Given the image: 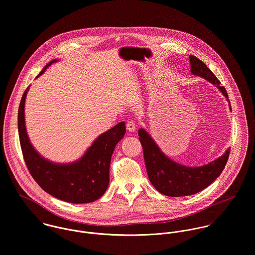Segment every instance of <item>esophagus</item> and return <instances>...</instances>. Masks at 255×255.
<instances>
[{
  "label": "esophagus",
  "mask_w": 255,
  "mask_h": 255,
  "mask_svg": "<svg viewBox=\"0 0 255 255\" xmlns=\"http://www.w3.org/2000/svg\"><path fill=\"white\" fill-rule=\"evenodd\" d=\"M126 127H127V130H128L129 132H135V131H136L137 124H136V122H135V121L130 120V121H128V122H127Z\"/></svg>",
  "instance_id": "34e87169"
}]
</instances>
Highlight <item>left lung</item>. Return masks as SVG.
Segmentation results:
<instances>
[{
	"mask_svg": "<svg viewBox=\"0 0 255 255\" xmlns=\"http://www.w3.org/2000/svg\"><path fill=\"white\" fill-rule=\"evenodd\" d=\"M191 72L216 86L229 103L226 89L212 71L195 56H190ZM143 149V158L148 179L152 186L167 197H186L195 195L212 184L225 168L230 147L220 157L201 166H186L172 160L159 148L151 136L141 128L138 132Z\"/></svg>",
	"mask_w": 255,
	"mask_h": 255,
	"instance_id": "left-lung-1",
	"label": "left lung"
}]
</instances>
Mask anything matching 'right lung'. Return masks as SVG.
Masks as SVG:
<instances>
[{
  "mask_svg": "<svg viewBox=\"0 0 255 255\" xmlns=\"http://www.w3.org/2000/svg\"><path fill=\"white\" fill-rule=\"evenodd\" d=\"M58 59H53L36 78ZM29 88L18 109V135L24 161L31 176L51 196L70 203H89L101 198L110 183V167L114 148L125 133V122L116 124L101 134L77 160L69 163L53 162L42 156L29 140L24 107Z\"/></svg>",
  "mask_w": 255,
  "mask_h": 255,
  "instance_id": "obj_1",
  "label": "right lung"
}]
</instances>
